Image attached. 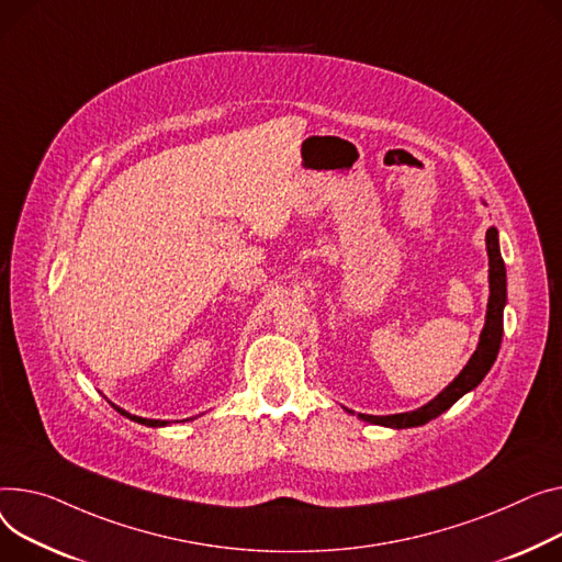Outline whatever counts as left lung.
Here are the masks:
<instances>
[{"instance_id": "1", "label": "left lung", "mask_w": 562, "mask_h": 562, "mask_svg": "<svg viewBox=\"0 0 562 562\" xmlns=\"http://www.w3.org/2000/svg\"><path fill=\"white\" fill-rule=\"evenodd\" d=\"M485 250H488V282H491V295H488V307H485V323L479 334V344L465 368L459 372V375L447 384L434 400L423 404L420 408L414 411H404V414H391V416H368V414H357L359 420L370 423V425H382L391 429H408V427H420L440 414H445L457 400H461L465 393L474 391L483 378L488 375V370L493 368L499 346H502V336H504V307H506V267L502 259L499 250V233L497 228H491L485 233ZM346 408V406H344ZM348 414L355 416V411L346 408Z\"/></svg>"}]
</instances>
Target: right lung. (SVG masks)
I'll use <instances>...</instances> for the list:
<instances>
[{"instance_id": "1", "label": "right lung", "mask_w": 562, "mask_h": 562, "mask_svg": "<svg viewBox=\"0 0 562 562\" xmlns=\"http://www.w3.org/2000/svg\"><path fill=\"white\" fill-rule=\"evenodd\" d=\"M110 402V400H108ZM112 404V402H110ZM112 408L117 411V414H122V416H126L128 420H133V423H139V425H146V427H167V425H171L169 420H154V418H142V416H133V414H128L126 408H122V406H117V404H112ZM192 420V418H190Z\"/></svg>"}]
</instances>
